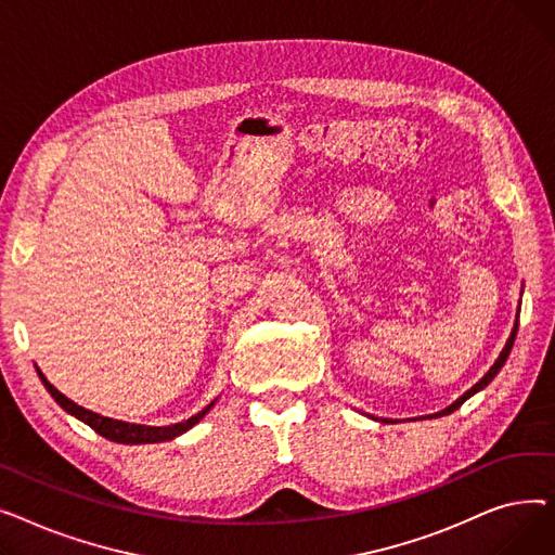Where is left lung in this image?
I'll list each match as a JSON object with an SVG mask.
<instances>
[{
	"label": "left lung",
	"instance_id": "1",
	"mask_svg": "<svg viewBox=\"0 0 555 555\" xmlns=\"http://www.w3.org/2000/svg\"><path fill=\"white\" fill-rule=\"evenodd\" d=\"M515 335H517V324H515V328H513V333H511V337H508V341H506V346H504V351H502V356L498 358V362H494L492 366H490V371L481 377V380L473 387V389H468V391H465L456 402H452L450 406H448V410H443L441 414H434V416H448V414H452L454 410H459V406L465 402V400H468L470 396H475L479 389H483L486 385H490V380H492V377L494 375H498L500 373V369L504 366V362H506V358H508V353H511V348H513V341H515Z\"/></svg>",
	"mask_w": 555,
	"mask_h": 555
}]
</instances>
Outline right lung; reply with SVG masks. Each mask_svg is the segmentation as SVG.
I'll return each mask as SVG.
<instances>
[{
  "label": "right lung",
  "mask_w": 555,
  "mask_h": 555,
  "mask_svg": "<svg viewBox=\"0 0 555 555\" xmlns=\"http://www.w3.org/2000/svg\"><path fill=\"white\" fill-rule=\"evenodd\" d=\"M38 375L40 380L44 383L47 391L53 396V400L63 406L65 412H69L72 416L80 418L82 423L90 425L94 431H99L101 436H105V439L109 441H116V443H157V441H168V439H175V436L184 434L186 429H191L204 414H207L214 402L209 406H204V410L195 416H191L189 421L184 423H175V425H168V427H149V425H130V423H124V421H112V418H105V416H99L90 410H85V406L76 404L74 400H69L67 396H63L61 391H57L47 377L42 375V371L38 369Z\"/></svg>",
  "instance_id": "1"
}]
</instances>
